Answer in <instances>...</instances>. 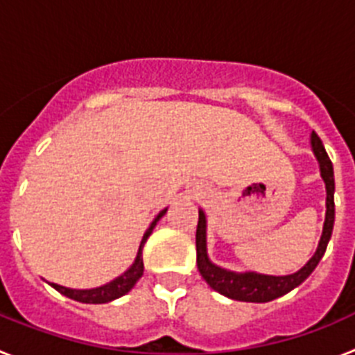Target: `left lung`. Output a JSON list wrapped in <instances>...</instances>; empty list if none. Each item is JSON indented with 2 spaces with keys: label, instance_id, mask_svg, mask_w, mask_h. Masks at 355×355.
Here are the masks:
<instances>
[{
  "label": "left lung",
  "instance_id": "8db88e82",
  "mask_svg": "<svg viewBox=\"0 0 355 355\" xmlns=\"http://www.w3.org/2000/svg\"><path fill=\"white\" fill-rule=\"evenodd\" d=\"M311 149L318 159L320 175L325 183V190H327V199H325L327 211H325L324 231H322V238H320L313 258L299 272L290 275H265L256 274V272L225 270L222 266L209 261L208 249H206V215L202 209H199V222H197L196 233L197 268H199L202 279L213 290L218 291L220 295H225L229 299L241 300V302H270V300L283 297L288 291L302 284L315 270L322 256L325 254L332 234V225H334V171H332V162L325 153L324 144L315 131L311 133Z\"/></svg>",
  "mask_w": 355,
  "mask_h": 355
}]
</instances>
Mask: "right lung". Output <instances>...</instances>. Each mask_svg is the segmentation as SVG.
I'll use <instances>...</instances> for the list:
<instances>
[{
	"instance_id": "1",
	"label": "right lung",
	"mask_w": 355,
	"mask_h": 355,
	"mask_svg": "<svg viewBox=\"0 0 355 355\" xmlns=\"http://www.w3.org/2000/svg\"><path fill=\"white\" fill-rule=\"evenodd\" d=\"M167 213V208L162 209V211L156 215V218L150 222L149 229H147L146 233H144L142 241H140V247H139V254H137V258H135L133 265L128 268L126 272L122 275H119L117 279L114 281H110L108 284H103L99 288H92V290H72V288H65L60 286V284H55V283H49L56 291H60L62 295L69 297L72 300H78V302H83V304H106V302H112V300L119 299L122 295H126L131 288L137 284L140 277L144 274V259H142V249H144V243L147 241V238L150 236L153 233V229L155 225L158 224V220L162 218L163 215Z\"/></svg>"
}]
</instances>
